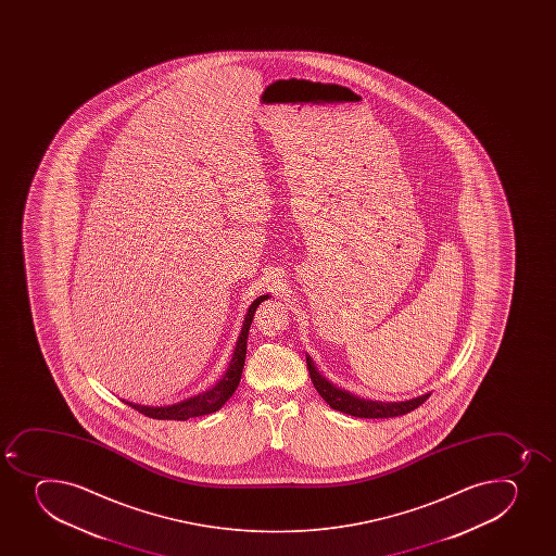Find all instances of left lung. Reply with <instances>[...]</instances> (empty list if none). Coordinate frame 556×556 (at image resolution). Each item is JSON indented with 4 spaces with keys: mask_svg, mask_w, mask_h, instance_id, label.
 <instances>
[{
    "mask_svg": "<svg viewBox=\"0 0 556 556\" xmlns=\"http://www.w3.org/2000/svg\"><path fill=\"white\" fill-rule=\"evenodd\" d=\"M308 363L309 377L314 382L315 390L319 391V395L325 399L337 412L346 413L352 417L361 418H390L399 417V415H406V413L413 412L415 407L422 406L424 402L428 401L431 393L426 395L417 396L412 401L406 402H375L364 401L358 396H353L348 391L339 390L336 386L328 382L325 377H320L319 371L315 369L312 358L306 357Z\"/></svg>",
    "mask_w": 556,
    "mask_h": 556,
    "instance_id": "8db88e82",
    "label": "left lung"
}]
</instances>
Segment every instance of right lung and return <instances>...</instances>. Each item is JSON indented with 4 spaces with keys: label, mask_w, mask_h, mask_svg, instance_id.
<instances>
[{
    "label": "right lung",
    "mask_w": 556,
    "mask_h": 556,
    "mask_svg": "<svg viewBox=\"0 0 556 556\" xmlns=\"http://www.w3.org/2000/svg\"><path fill=\"white\" fill-rule=\"evenodd\" d=\"M264 299H268V295H261V298L255 299L252 306L248 308L247 317L242 323L241 336L237 339L236 350H233V357H231L223 379L212 390L204 391L201 395L192 396L187 401L172 404V406L149 407L127 402L128 406H132L136 412L143 413L147 417L157 418V420H188V418L201 417V415L217 412L233 395V391L239 386L242 368H244V357H247L248 331L252 326L253 314H255V309H257L258 304L263 303Z\"/></svg>",
    "instance_id": "1"
}]
</instances>
